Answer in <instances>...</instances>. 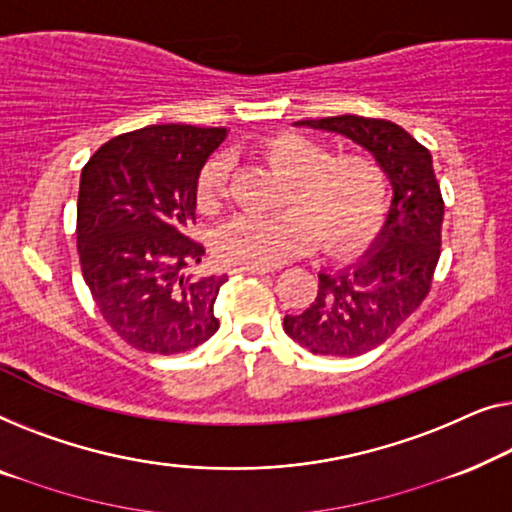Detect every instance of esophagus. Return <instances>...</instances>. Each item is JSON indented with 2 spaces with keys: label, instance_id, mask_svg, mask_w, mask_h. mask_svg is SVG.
<instances>
[{
  "label": "esophagus",
  "instance_id": "1",
  "mask_svg": "<svg viewBox=\"0 0 512 512\" xmlns=\"http://www.w3.org/2000/svg\"><path fill=\"white\" fill-rule=\"evenodd\" d=\"M234 273H246V276H266L271 269H264V266H234Z\"/></svg>",
  "mask_w": 512,
  "mask_h": 512
}]
</instances>
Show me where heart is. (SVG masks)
Masks as SVG:
<instances>
[{"label": "heart", "mask_w": 512, "mask_h": 512, "mask_svg": "<svg viewBox=\"0 0 512 512\" xmlns=\"http://www.w3.org/2000/svg\"><path fill=\"white\" fill-rule=\"evenodd\" d=\"M257 153L285 176L280 206L269 218L236 215L213 236V248L232 266H276L306 253L318 239L327 255H348L376 229L385 208L378 169L357 155L329 157L320 143L294 132L259 141ZM227 155H215L197 178V208L215 215L229 192Z\"/></svg>", "instance_id": "heart-1"}]
</instances>
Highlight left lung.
Returning <instances> with one entry per match:
<instances>
[{
  "mask_svg": "<svg viewBox=\"0 0 512 512\" xmlns=\"http://www.w3.org/2000/svg\"><path fill=\"white\" fill-rule=\"evenodd\" d=\"M294 125L345 136L376 160L392 187L390 211L366 253L334 276L320 273L313 304L283 320L285 334L313 355H364L429 294L441 255V187L429 150L390 120L336 115Z\"/></svg>",
  "mask_w": 512,
  "mask_h": 512,
  "instance_id": "8db88e82",
  "label": "left lung"
}]
</instances>
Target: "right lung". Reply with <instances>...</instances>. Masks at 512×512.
Returning <instances> with one entry per match:
<instances>
[{
  "instance_id": "1",
  "label": "right lung",
  "mask_w": 512,
  "mask_h": 512,
  "mask_svg": "<svg viewBox=\"0 0 512 512\" xmlns=\"http://www.w3.org/2000/svg\"><path fill=\"white\" fill-rule=\"evenodd\" d=\"M225 127L148 125L104 143L83 167L76 239L83 278L132 348L176 355L208 341L222 276H194L197 178Z\"/></svg>"
}]
</instances>
